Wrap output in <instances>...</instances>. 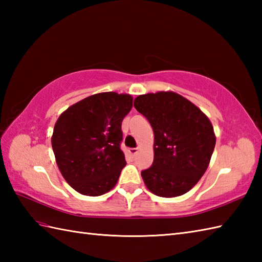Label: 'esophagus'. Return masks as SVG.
I'll use <instances>...</instances> for the list:
<instances>
[{
    "instance_id": "1",
    "label": "esophagus",
    "mask_w": 262,
    "mask_h": 262,
    "mask_svg": "<svg viewBox=\"0 0 262 262\" xmlns=\"http://www.w3.org/2000/svg\"><path fill=\"white\" fill-rule=\"evenodd\" d=\"M137 152H138L137 148H129V149H128V153H129L130 155H133V157H135V155L137 154Z\"/></svg>"
}]
</instances>
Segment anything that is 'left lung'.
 Instances as JSON below:
<instances>
[{
  "label": "left lung",
  "mask_w": 262,
  "mask_h": 262,
  "mask_svg": "<svg viewBox=\"0 0 262 262\" xmlns=\"http://www.w3.org/2000/svg\"><path fill=\"white\" fill-rule=\"evenodd\" d=\"M134 107L154 132L153 164L142 171L146 188L164 198L185 194L204 176L214 152L216 136L208 117L173 91L142 94Z\"/></svg>",
  "instance_id": "left-lung-1"
}]
</instances>
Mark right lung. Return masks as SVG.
<instances>
[{"instance_id": "right-lung-1", "label": "right lung", "mask_w": 262, "mask_h": 262, "mask_svg": "<svg viewBox=\"0 0 262 262\" xmlns=\"http://www.w3.org/2000/svg\"><path fill=\"white\" fill-rule=\"evenodd\" d=\"M132 108L130 94L101 92L60 114L52 146L60 173L74 190L97 197L116 186L126 165L121 122Z\"/></svg>"}]
</instances>
